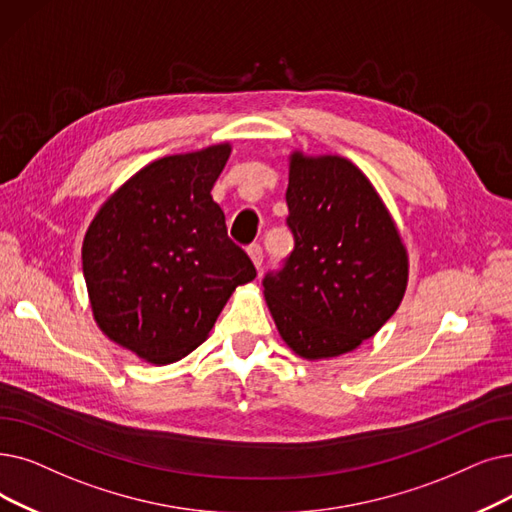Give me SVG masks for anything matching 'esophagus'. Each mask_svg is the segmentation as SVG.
<instances>
[{"instance_id": "obj_1", "label": "esophagus", "mask_w": 512, "mask_h": 512, "mask_svg": "<svg viewBox=\"0 0 512 512\" xmlns=\"http://www.w3.org/2000/svg\"><path fill=\"white\" fill-rule=\"evenodd\" d=\"M249 257H251V261H253V265L257 270H261V265H263V249L259 247V244H251L249 247Z\"/></svg>"}]
</instances>
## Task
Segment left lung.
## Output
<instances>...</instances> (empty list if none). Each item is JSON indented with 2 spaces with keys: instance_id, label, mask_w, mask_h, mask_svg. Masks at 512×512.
I'll use <instances>...</instances> for the list:
<instances>
[{
  "instance_id": "1",
  "label": "left lung",
  "mask_w": 512,
  "mask_h": 512,
  "mask_svg": "<svg viewBox=\"0 0 512 512\" xmlns=\"http://www.w3.org/2000/svg\"><path fill=\"white\" fill-rule=\"evenodd\" d=\"M295 249L263 295L282 341L303 360L358 349L395 314L408 286V251L360 167L339 154L288 157Z\"/></svg>"
}]
</instances>
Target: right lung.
Segmentation results:
<instances>
[{
	"mask_svg": "<svg viewBox=\"0 0 512 512\" xmlns=\"http://www.w3.org/2000/svg\"><path fill=\"white\" fill-rule=\"evenodd\" d=\"M230 152L221 142L148 163L106 198L85 232L94 320L148 364L186 358L236 288L257 276L211 196Z\"/></svg>",
	"mask_w": 512,
	"mask_h": 512,
	"instance_id": "add662e5",
	"label": "right lung"
}]
</instances>
